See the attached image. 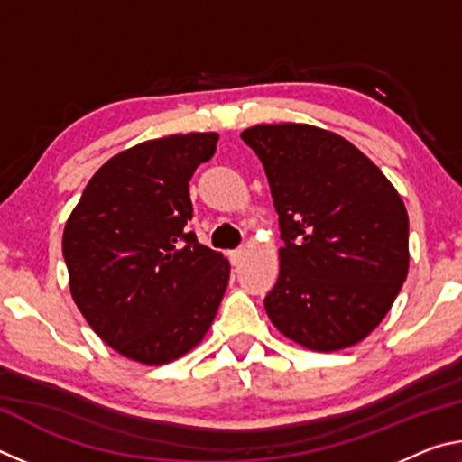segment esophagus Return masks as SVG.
I'll return each mask as SVG.
<instances>
[{"mask_svg":"<svg viewBox=\"0 0 462 462\" xmlns=\"http://www.w3.org/2000/svg\"><path fill=\"white\" fill-rule=\"evenodd\" d=\"M245 256H246V248H238V250H232L230 253V259H232V264H238L245 261Z\"/></svg>","mask_w":462,"mask_h":462,"instance_id":"34e87169","label":"esophagus"}]
</instances>
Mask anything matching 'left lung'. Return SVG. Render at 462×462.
I'll return each mask as SVG.
<instances>
[{
  "mask_svg": "<svg viewBox=\"0 0 462 462\" xmlns=\"http://www.w3.org/2000/svg\"><path fill=\"white\" fill-rule=\"evenodd\" d=\"M240 138L263 162L285 242L264 297L273 326L318 353L365 340L408 277L410 220L400 193L330 130L259 124Z\"/></svg>",
  "mask_w": 462,
  "mask_h": 462,
  "instance_id": "1",
  "label": "left lung"
}]
</instances>
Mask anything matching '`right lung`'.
Wrapping results in <instances>:
<instances>
[{
	"mask_svg": "<svg viewBox=\"0 0 462 462\" xmlns=\"http://www.w3.org/2000/svg\"><path fill=\"white\" fill-rule=\"evenodd\" d=\"M216 143V132H191L118 152L89 179L65 224L73 301L130 361H177L203 340L220 308L230 263L187 230L189 179Z\"/></svg>",
	"mask_w": 462,
	"mask_h": 462,
	"instance_id": "obj_1",
	"label": "right lung"
}]
</instances>
